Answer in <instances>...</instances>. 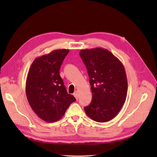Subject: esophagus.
<instances>
[{"label":"esophagus","instance_id":"34e87169","mask_svg":"<svg viewBox=\"0 0 157 157\" xmlns=\"http://www.w3.org/2000/svg\"><path fill=\"white\" fill-rule=\"evenodd\" d=\"M73 96H75V98L78 100V97H79V93H78V91H75L74 93H73Z\"/></svg>","mask_w":157,"mask_h":157}]
</instances>
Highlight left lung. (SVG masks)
<instances>
[{
    "instance_id": "obj_1",
    "label": "left lung",
    "mask_w": 157,
    "mask_h": 157,
    "mask_svg": "<svg viewBox=\"0 0 157 157\" xmlns=\"http://www.w3.org/2000/svg\"><path fill=\"white\" fill-rule=\"evenodd\" d=\"M79 55L88 70L92 93L91 103L84 107L86 115L97 122L110 121L126 100L128 79L124 66L102 48L82 49Z\"/></svg>"
}]
</instances>
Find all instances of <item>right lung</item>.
<instances>
[{
  "mask_svg": "<svg viewBox=\"0 0 157 157\" xmlns=\"http://www.w3.org/2000/svg\"><path fill=\"white\" fill-rule=\"evenodd\" d=\"M69 52L57 49L37 57L28 73L25 92L29 104L38 117L48 123L61 119L69 105L76 101L67 92L59 74Z\"/></svg>",
  "mask_w": 157,
  "mask_h": 157,
  "instance_id": "1",
  "label": "right lung"
}]
</instances>
